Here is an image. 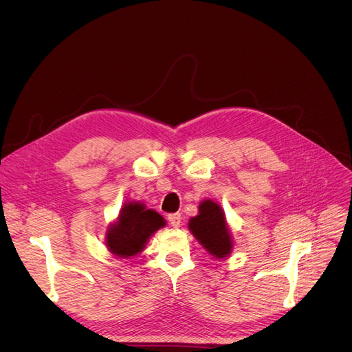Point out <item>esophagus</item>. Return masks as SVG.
<instances>
[{
	"mask_svg": "<svg viewBox=\"0 0 352 352\" xmlns=\"http://www.w3.org/2000/svg\"><path fill=\"white\" fill-rule=\"evenodd\" d=\"M168 220H169V223H170L173 227H179L182 217H180L179 213H173V214H169V216H168Z\"/></svg>",
	"mask_w": 352,
	"mask_h": 352,
	"instance_id": "1",
	"label": "esophagus"
}]
</instances>
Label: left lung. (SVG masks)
Instances as JSON below:
<instances>
[{"instance_id":"left-lung-1","label":"left lung","mask_w":352,"mask_h":352,"mask_svg":"<svg viewBox=\"0 0 352 352\" xmlns=\"http://www.w3.org/2000/svg\"><path fill=\"white\" fill-rule=\"evenodd\" d=\"M199 212L189 219L188 227L203 249L216 260H226L233 252L234 239L220 203L204 199Z\"/></svg>"}]
</instances>
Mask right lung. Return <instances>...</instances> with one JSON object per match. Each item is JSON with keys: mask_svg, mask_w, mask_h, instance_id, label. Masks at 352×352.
<instances>
[{"mask_svg": "<svg viewBox=\"0 0 352 352\" xmlns=\"http://www.w3.org/2000/svg\"><path fill=\"white\" fill-rule=\"evenodd\" d=\"M166 226V220L142 201L123 203L118 217L109 223L105 233L108 252L116 258H131L146 247L151 237Z\"/></svg>", "mask_w": 352, "mask_h": 352, "instance_id": "obj_1", "label": "right lung"}]
</instances>
